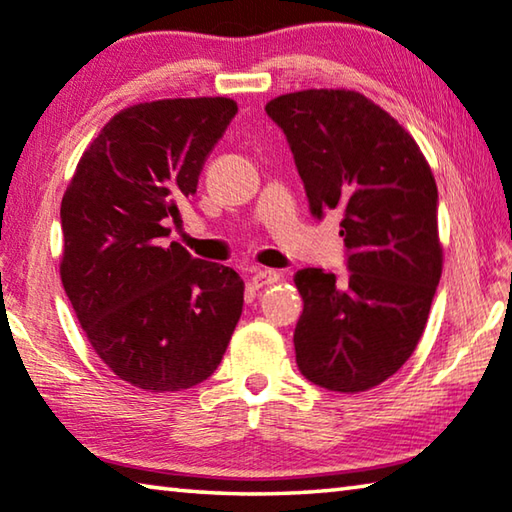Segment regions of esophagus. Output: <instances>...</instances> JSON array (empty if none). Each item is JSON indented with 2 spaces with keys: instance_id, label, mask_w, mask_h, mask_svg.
<instances>
[{
  "instance_id": "1",
  "label": "esophagus",
  "mask_w": 512,
  "mask_h": 512,
  "mask_svg": "<svg viewBox=\"0 0 512 512\" xmlns=\"http://www.w3.org/2000/svg\"><path fill=\"white\" fill-rule=\"evenodd\" d=\"M280 280V273L273 271V269H257L253 275H250V282H253V287H266V285H273V282Z\"/></svg>"
}]
</instances>
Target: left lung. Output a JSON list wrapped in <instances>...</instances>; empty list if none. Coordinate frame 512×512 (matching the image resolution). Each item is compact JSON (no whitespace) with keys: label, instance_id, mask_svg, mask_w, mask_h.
<instances>
[{"label":"left lung","instance_id":"1","mask_svg":"<svg viewBox=\"0 0 512 512\" xmlns=\"http://www.w3.org/2000/svg\"><path fill=\"white\" fill-rule=\"evenodd\" d=\"M287 136L316 218L342 214L348 278L303 269L294 346L300 373L364 392L415 351L440 285L437 186L415 139L355 91H298L266 104Z\"/></svg>","mask_w":512,"mask_h":512}]
</instances>
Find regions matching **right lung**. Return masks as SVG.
I'll return each mask as SVG.
<instances>
[{"label": "right lung", "instance_id": "obj_1", "mask_svg": "<svg viewBox=\"0 0 512 512\" xmlns=\"http://www.w3.org/2000/svg\"><path fill=\"white\" fill-rule=\"evenodd\" d=\"M237 116L230 97H177L116 113L61 200V282L93 351L125 383L180 392L207 380L243 310L230 266L159 246L207 154Z\"/></svg>", "mask_w": 512, "mask_h": 512}]
</instances>
